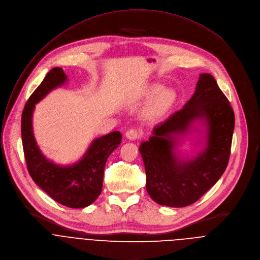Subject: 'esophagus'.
<instances>
[{"label": "esophagus", "instance_id": "esophagus-1", "mask_svg": "<svg viewBox=\"0 0 260 260\" xmlns=\"http://www.w3.org/2000/svg\"><path fill=\"white\" fill-rule=\"evenodd\" d=\"M126 137L129 139V140H136L138 137H139V134H138V131L135 130V129H130L126 132Z\"/></svg>", "mask_w": 260, "mask_h": 260}]
</instances>
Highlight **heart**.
Listing matches in <instances>:
<instances>
[{
  "label": "heart",
  "mask_w": 260,
  "mask_h": 260,
  "mask_svg": "<svg viewBox=\"0 0 260 260\" xmlns=\"http://www.w3.org/2000/svg\"><path fill=\"white\" fill-rule=\"evenodd\" d=\"M143 97L147 99L155 97L145 112V119L150 123H156L163 119L177 101V93L171 89L163 90L160 84L150 85Z\"/></svg>",
  "instance_id": "b5f03b06"
}]
</instances>
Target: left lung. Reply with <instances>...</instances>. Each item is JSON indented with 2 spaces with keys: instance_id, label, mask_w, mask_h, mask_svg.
Masks as SVG:
<instances>
[{
  "instance_id": "1",
  "label": "left lung",
  "mask_w": 260,
  "mask_h": 260,
  "mask_svg": "<svg viewBox=\"0 0 260 260\" xmlns=\"http://www.w3.org/2000/svg\"><path fill=\"white\" fill-rule=\"evenodd\" d=\"M195 122L206 130L205 147L197 156L184 159L179 141ZM235 112L210 73H201L196 90L184 107L157 125L139 147L147 174V191L155 203L183 208L197 201L225 171L232 148Z\"/></svg>"
}]
</instances>
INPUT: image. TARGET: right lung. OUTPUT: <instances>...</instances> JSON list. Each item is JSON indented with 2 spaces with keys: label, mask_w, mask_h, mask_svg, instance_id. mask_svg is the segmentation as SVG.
Returning a JSON list of instances; mask_svg holds the SVG:
<instances>
[{
  "label": "right lung",
  "mask_w": 260,
  "mask_h": 260,
  "mask_svg": "<svg viewBox=\"0 0 260 260\" xmlns=\"http://www.w3.org/2000/svg\"><path fill=\"white\" fill-rule=\"evenodd\" d=\"M67 81L62 68L51 69L26 101L21 114V140L26 167L36 185L56 203L72 209L92 205L102 191L104 167L109 155L119 147L122 134L110 132L95 138L82 158L71 165H57L40 151L33 132L35 105L49 92Z\"/></svg>",
  "instance_id": "obj_1"
}]
</instances>
